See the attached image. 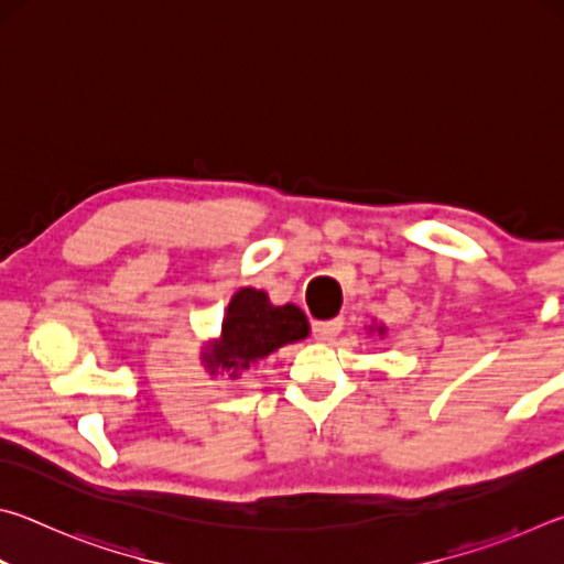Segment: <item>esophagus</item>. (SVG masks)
Masks as SVG:
<instances>
[{
	"instance_id": "obj_1",
	"label": "esophagus",
	"mask_w": 564,
	"mask_h": 564,
	"mask_svg": "<svg viewBox=\"0 0 564 564\" xmlns=\"http://www.w3.org/2000/svg\"><path fill=\"white\" fill-rule=\"evenodd\" d=\"M343 321L330 318V321H313V336L318 340H333L340 333Z\"/></svg>"
}]
</instances>
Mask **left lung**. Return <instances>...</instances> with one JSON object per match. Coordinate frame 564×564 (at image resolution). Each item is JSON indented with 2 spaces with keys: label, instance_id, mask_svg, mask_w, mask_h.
Returning <instances> with one entry per match:
<instances>
[{
  "label": "left lung",
  "instance_id": "obj_1",
  "mask_svg": "<svg viewBox=\"0 0 564 564\" xmlns=\"http://www.w3.org/2000/svg\"><path fill=\"white\" fill-rule=\"evenodd\" d=\"M378 330V336H386V326H368V333Z\"/></svg>",
  "mask_w": 564,
  "mask_h": 564
}]
</instances>
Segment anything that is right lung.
<instances>
[{"label":"right lung","instance_id":"right-lung-1","mask_svg":"<svg viewBox=\"0 0 564 564\" xmlns=\"http://www.w3.org/2000/svg\"><path fill=\"white\" fill-rule=\"evenodd\" d=\"M308 318L299 305H273L269 293L243 285L226 305L218 338L204 343L202 366L208 376L236 380L251 368V362L269 358L289 343L308 338Z\"/></svg>","mask_w":564,"mask_h":564}]
</instances>
